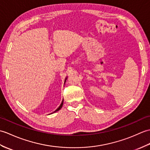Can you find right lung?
Returning <instances> with one entry per match:
<instances>
[{
  "instance_id": "obj_1",
  "label": "right lung",
  "mask_w": 150,
  "mask_h": 150,
  "mask_svg": "<svg viewBox=\"0 0 150 150\" xmlns=\"http://www.w3.org/2000/svg\"><path fill=\"white\" fill-rule=\"evenodd\" d=\"M67 77H66V78L65 79V81H64V85H65V81H66V80H67ZM63 105H64V99H63V100H62V103H61V104H60V105L59 106V107L55 111H54L52 113H51V114H53V113H55V112H58V111H59V110H60L62 108V106H63Z\"/></svg>"
}]
</instances>
